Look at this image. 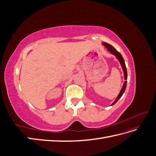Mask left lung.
I'll return each mask as SVG.
<instances>
[{
	"label": "left lung",
	"instance_id": "left-lung-1",
	"mask_svg": "<svg viewBox=\"0 0 156 156\" xmlns=\"http://www.w3.org/2000/svg\"><path fill=\"white\" fill-rule=\"evenodd\" d=\"M103 45H104L105 48H107V49L111 53H112V55H114L116 58L119 60V61L120 62V64H121V66L122 68V69H123V72H124V79H125V81H124V83L123 84V87H122L121 90H120V92L119 93V96H117V98H116L115 101L113 102L111 105H115V103L119 101V99L122 97V96L123 95V94L125 92V90L126 88V84H127V81H126V80L127 79V69H126V64H125V62H124V60L123 58V57H122V56L121 55V54L119 53V51H117L115 48H114V47H112L111 45L108 44L107 43H106V42H103Z\"/></svg>",
	"mask_w": 156,
	"mask_h": 156
}]
</instances>
